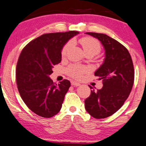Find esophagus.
I'll return each instance as SVG.
<instances>
[{
  "mask_svg": "<svg viewBox=\"0 0 146 146\" xmlns=\"http://www.w3.org/2000/svg\"><path fill=\"white\" fill-rule=\"evenodd\" d=\"M71 85L75 86H80V84L79 82H71Z\"/></svg>",
  "mask_w": 146,
  "mask_h": 146,
  "instance_id": "34e87169",
  "label": "esophagus"
}]
</instances>
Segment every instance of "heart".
<instances>
[{"label": "heart", "mask_w": 146, "mask_h": 146, "mask_svg": "<svg viewBox=\"0 0 146 146\" xmlns=\"http://www.w3.org/2000/svg\"><path fill=\"white\" fill-rule=\"evenodd\" d=\"M80 43L82 46L84 51L86 54H92L93 56L98 54L101 51V45L100 42L90 37H84L80 40ZM71 42H68L64 46L62 50V56H66V53L71 46ZM88 71L86 66L80 65H72L67 68V73L72 78H80L82 75Z\"/></svg>", "instance_id": "heart-1"}]
</instances>
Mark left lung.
Returning a JSON list of instances; mask_svg holds the SVG:
<instances>
[{"mask_svg":"<svg viewBox=\"0 0 146 146\" xmlns=\"http://www.w3.org/2000/svg\"><path fill=\"white\" fill-rule=\"evenodd\" d=\"M98 39L105 50V58L95 76L102 80L101 89L90 91L85 100V108L92 117L111 116L123 106L134 84V66L130 53L121 43L104 33L87 32ZM90 88H93L89 86Z\"/></svg>","mask_w":146,"mask_h":146,"instance_id":"left-lung-1","label":"left lung"}]
</instances>
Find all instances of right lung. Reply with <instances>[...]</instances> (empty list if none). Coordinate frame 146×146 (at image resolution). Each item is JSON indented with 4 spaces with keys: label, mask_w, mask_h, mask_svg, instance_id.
<instances>
[{
    "label": "right lung",
    "mask_w": 146,
    "mask_h": 146,
    "mask_svg": "<svg viewBox=\"0 0 146 146\" xmlns=\"http://www.w3.org/2000/svg\"><path fill=\"white\" fill-rule=\"evenodd\" d=\"M78 33L70 31L43 34L21 51L16 70L18 89L25 104L39 116L49 118L61 109L71 83L64 80L57 85L49 75L61 62L63 46Z\"/></svg>",
    "instance_id": "1"
}]
</instances>
